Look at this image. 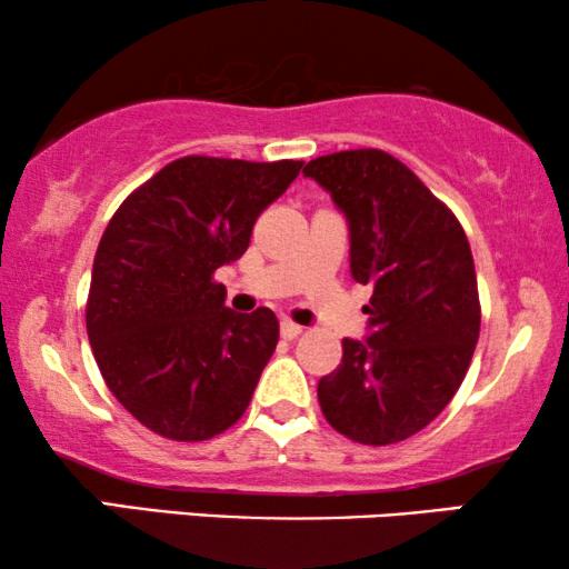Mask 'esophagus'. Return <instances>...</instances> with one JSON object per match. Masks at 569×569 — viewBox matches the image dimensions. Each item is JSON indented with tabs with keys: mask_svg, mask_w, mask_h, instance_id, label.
Listing matches in <instances>:
<instances>
[{
	"mask_svg": "<svg viewBox=\"0 0 569 569\" xmlns=\"http://www.w3.org/2000/svg\"><path fill=\"white\" fill-rule=\"evenodd\" d=\"M279 331H282L284 339H298L302 333V326H298L295 321H290V318H284L282 326H279Z\"/></svg>",
	"mask_w": 569,
	"mask_h": 569,
	"instance_id": "obj_1",
	"label": "esophagus"
}]
</instances>
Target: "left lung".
<instances>
[{"label":"left lung","instance_id":"8db88e82","mask_svg":"<svg viewBox=\"0 0 569 569\" xmlns=\"http://www.w3.org/2000/svg\"><path fill=\"white\" fill-rule=\"evenodd\" d=\"M349 222V267L372 284L370 337L341 341L339 368L318 380L333 430L391 446L425 430L453 399L479 339L477 271L456 214L383 150L310 160Z\"/></svg>","mask_w":569,"mask_h":569}]
</instances>
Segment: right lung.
Instances as JSON below:
<instances>
[{
    "label": "right lung",
    "instance_id": "right-lung-1",
    "mask_svg": "<svg viewBox=\"0 0 569 569\" xmlns=\"http://www.w3.org/2000/svg\"><path fill=\"white\" fill-rule=\"evenodd\" d=\"M300 168L186 154L116 209L92 263L84 323L106 386L147 430L199 442L243 417L279 321L269 308H224L214 271L246 253L259 214Z\"/></svg>",
    "mask_w": 569,
    "mask_h": 569
}]
</instances>
